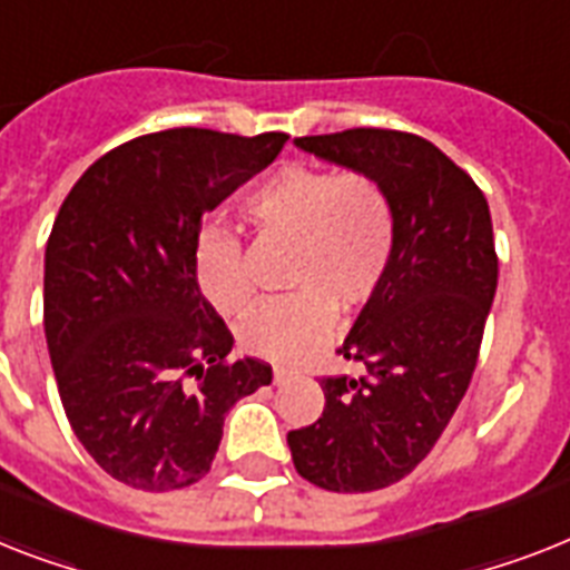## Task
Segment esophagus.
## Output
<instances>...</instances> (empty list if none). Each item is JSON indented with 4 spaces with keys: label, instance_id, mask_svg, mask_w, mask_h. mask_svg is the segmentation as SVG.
Masks as SVG:
<instances>
[{
    "label": "esophagus",
    "instance_id": "obj_1",
    "mask_svg": "<svg viewBox=\"0 0 570 570\" xmlns=\"http://www.w3.org/2000/svg\"><path fill=\"white\" fill-rule=\"evenodd\" d=\"M293 374H298L295 368H289V365H275V383H284L286 377H293Z\"/></svg>",
    "mask_w": 570,
    "mask_h": 570
}]
</instances>
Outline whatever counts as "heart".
I'll return each instance as SVG.
<instances>
[{
  "mask_svg": "<svg viewBox=\"0 0 570 570\" xmlns=\"http://www.w3.org/2000/svg\"><path fill=\"white\" fill-rule=\"evenodd\" d=\"M245 219L263 243L293 245L289 286L245 318V351L298 360L336 325V304L357 309L374 298L395 257L397 213L383 180L363 169L286 164L245 198ZM198 289L225 316L252 307L254 275L237 237L207 228L193 254Z\"/></svg>",
  "mask_w": 570,
  "mask_h": 570,
  "instance_id": "b5f03b06",
  "label": "heart"
}]
</instances>
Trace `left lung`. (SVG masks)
Segmentation results:
<instances>
[{
	"label": "left lung",
	"mask_w": 570,
	"mask_h": 570,
	"mask_svg": "<svg viewBox=\"0 0 570 570\" xmlns=\"http://www.w3.org/2000/svg\"><path fill=\"white\" fill-rule=\"evenodd\" d=\"M295 146L372 173L395 202L392 266L340 348L365 374L322 377L318 421L286 433L301 478L374 492L433 451L469 390L498 289L492 216L471 175L419 134L348 128Z\"/></svg>",
	"instance_id": "left-lung-1"
}]
</instances>
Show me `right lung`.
Masks as SVG:
<instances>
[{
  "mask_svg": "<svg viewBox=\"0 0 570 570\" xmlns=\"http://www.w3.org/2000/svg\"><path fill=\"white\" fill-rule=\"evenodd\" d=\"M289 140L166 128L122 142L76 180L46 243L43 327L78 442L119 483L175 492L205 478L225 413L272 383L193 272L205 213Z\"/></svg>",
  "mask_w": 570,
  "mask_h": 570,
  "instance_id": "add662e5",
  "label": "right lung"
}]
</instances>
